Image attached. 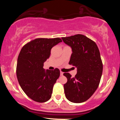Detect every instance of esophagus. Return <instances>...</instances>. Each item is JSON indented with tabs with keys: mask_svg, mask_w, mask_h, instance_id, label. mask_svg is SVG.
Wrapping results in <instances>:
<instances>
[{
	"mask_svg": "<svg viewBox=\"0 0 120 120\" xmlns=\"http://www.w3.org/2000/svg\"><path fill=\"white\" fill-rule=\"evenodd\" d=\"M63 74H64V73L63 71H60V75H63Z\"/></svg>",
	"mask_w": 120,
	"mask_h": 120,
	"instance_id": "1",
	"label": "esophagus"
}]
</instances>
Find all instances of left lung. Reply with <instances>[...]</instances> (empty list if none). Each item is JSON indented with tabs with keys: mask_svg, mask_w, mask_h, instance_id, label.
Returning <instances> with one entry per match:
<instances>
[{
	"mask_svg": "<svg viewBox=\"0 0 120 120\" xmlns=\"http://www.w3.org/2000/svg\"><path fill=\"white\" fill-rule=\"evenodd\" d=\"M61 38L72 50L69 64L77 69L74 77L69 73H64L68 80L64 85L65 95L71 102H84L93 95L99 85L103 72L99 50L95 43L82 34Z\"/></svg>",
	"mask_w": 120,
	"mask_h": 120,
	"instance_id": "left-lung-1",
	"label": "left lung"
}]
</instances>
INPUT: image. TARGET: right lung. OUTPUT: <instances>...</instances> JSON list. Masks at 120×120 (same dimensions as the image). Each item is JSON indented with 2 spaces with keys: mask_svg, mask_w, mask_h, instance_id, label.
Returning a JSON list of instances; mask_svg holds the SVG:
<instances>
[{
  "mask_svg": "<svg viewBox=\"0 0 120 120\" xmlns=\"http://www.w3.org/2000/svg\"><path fill=\"white\" fill-rule=\"evenodd\" d=\"M60 38H37L23 46L17 59V78L21 87L34 101L43 103L51 97L53 87L60 76V71L43 69L51 49L61 42Z\"/></svg>",
  "mask_w": 120,
  "mask_h": 120,
  "instance_id": "1",
  "label": "right lung"
}]
</instances>
